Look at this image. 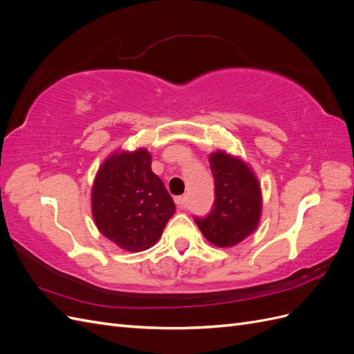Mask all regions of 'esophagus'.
<instances>
[{
    "mask_svg": "<svg viewBox=\"0 0 354 354\" xmlns=\"http://www.w3.org/2000/svg\"><path fill=\"white\" fill-rule=\"evenodd\" d=\"M186 202H187V198H186V196H177V198H176V203H177L178 208H185Z\"/></svg>",
    "mask_w": 354,
    "mask_h": 354,
    "instance_id": "34e87169",
    "label": "esophagus"
}]
</instances>
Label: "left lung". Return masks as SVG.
Wrapping results in <instances>:
<instances>
[{
    "mask_svg": "<svg viewBox=\"0 0 354 354\" xmlns=\"http://www.w3.org/2000/svg\"><path fill=\"white\" fill-rule=\"evenodd\" d=\"M209 167L216 183L214 208L205 218H196L203 238L218 248H232L259 227L263 194L259 177L241 156L226 151L211 152Z\"/></svg>",
    "mask_w": 354,
    "mask_h": 354,
    "instance_id": "1",
    "label": "left lung"
}]
</instances>
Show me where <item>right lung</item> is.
<instances>
[{
  "label": "right lung",
  "mask_w": 354,
  "mask_h": 354,
  "mask_svg": "<svg viewBox=\"0 0 354 354\" xmlns=\"http://www.w3.org/2000/svg\"><path fill=\"white\" fill-rule=\"evenodd\" d=\"M151 165L146 147L116 149L103 160L91 186L95 227L128 252L153 246L176 212L173 198Z\"/></svg>",
  "instance_id": "add662e5"
}]
</instances>
